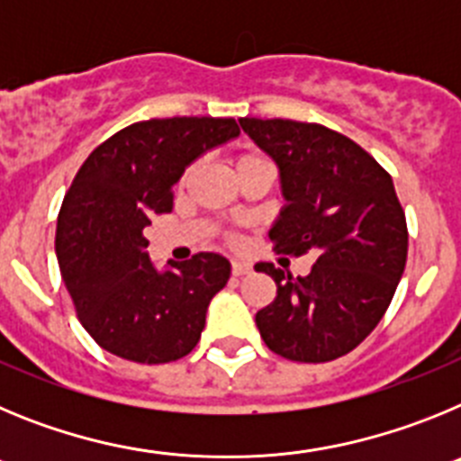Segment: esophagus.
Returning a JSON list of instances; mask_svg holds the SVG:
<instances>
[{
    "label": "esophagus",
    "mask_w": 461,
    "mask_h": 461,
    "mask_svg": "<svg viewBox=\"0 0 461 461\" xmlns=\"http://www.w3.org/2000/svg\"><path fill=\"white\" fill-rule=\"evenodd\" d=\"M230 270H233L235 276H242L247 275V272H251V266L249 263H244V260H233V263H230Z\"/></svg>",
    "instance_id": "esophagus-1"
}]
</instances>
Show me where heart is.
<instances>
[{
  "label": "heart",
  "mask_w": 461,
  "mask_h": 461,
  "mask_svg": "<svg viewBox=\"0 0 461 461\" xmlns=\"http://www.w3.org/2000/svg\"><path fill=\"white\" fill-rule=\"evenodd\" d=\"M263 161H266V158L260 157V154H256V152H240L238 157H235V173H240V170H244V168H249V166H256V164H263ZM189 175H191V168H186L185 170V175H182V182H186L189 180ZM226 240L230 244H238V235H226Z\"/></svg>",
  "instance_id": "1"
}]
</instances>
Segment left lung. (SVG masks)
Instances as JSON below:
<instances>
[{
    "label": "left lung",
    "instance_id": "obj_1",
    "mask_svg": "<svg viewBox=\"0 0 461 461\" xmlns=\"http://www.w3.org/2000/svg\"><path fill=\"white\" fill-rule=\"evenodd\" d=\"M240 126L279 166L286 207L270 230L275 251L316 256L304 276L256 266L276 284L256 313L260 337L286 360H337L376 328L404 275L409 230L393 177L323 124L242 117Z\"/></svg>",
    "mask_w": 461,
    "mask_h": 461
}]
</instances>
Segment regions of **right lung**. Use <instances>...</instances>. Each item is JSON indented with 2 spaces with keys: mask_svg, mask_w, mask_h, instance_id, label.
Segmentation results:
<instances>
[{
  "mask_svg": "<svg viewBox=\"0 0 461 461\" xmlns=\"http://www.w3.org/2000/svg\"><path fill=\"white\" fill-rule=\"evenodd\" d=\"M238 133L233 117L136 122L101 142L73 177L57 217V260L80 323L113 356L164 365L201 339L230 263L201 251L158 272L145 228L173 210L186 166Z\"/></svg>",
  "mask_w": 461,
  "mask_h": 461,
  "instance_id": "add662e5",
  "label": "right lung"
}]
</instances>
